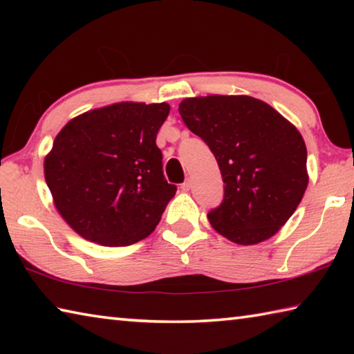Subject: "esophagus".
<instances>
[{
    "label": "esophagus",
    "mask_w": 354,
    "mask_h": 354,
    "mask_svg": "<svg viewBox=\"0 0 354 354\" xmlns=\"http://www.w3.org/2000/svg\"><path fill=\"white\" fill-rule=\"evenodd\" d=\"M190 189H192V181H190V179H187V181L181 184V190L183 192H189Z\"/></svg>",
    "instance_id": "34e87169"
}]
</instances>
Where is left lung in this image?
Returning a JSON list of instances; mask_svg holds the SVG:
<instances>
[{
    "label": "left lung",
    "instance_id": "1",
    "mask_svg": "<svg viewBox=\"0 0 354 354\" xmlns=\"http://www.w3.org/2000/svg\"><path fill=\"white\" fill-rule=\"evenodd\" d=\"M179 113L211 148L225 183L223 203L207 215L211 226L237 245L273 237L309 183L306 143L295 124L248 95L185 98Z\"/></svg>",
    "mask_w": 354,
    "mask_h": 354
}]
</instances>
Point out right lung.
<instances>
[{"label":"right lung","mask_w":354,"mask_h":354,"mask_svg":"<svg viewBox=\"0 0 354 354\" xmlns=\"http://www.w3.org/2000/svg\"><path fill=\"white\" fill-rule=\"evenodd\" d=\"M167 103H122L71 118L59 131L44 173L53 203L76 234L127 247L158 226L176 185L162 171L156 136Z\"/></svg>","instance_id":"right-lung-1"}]
</instances>
